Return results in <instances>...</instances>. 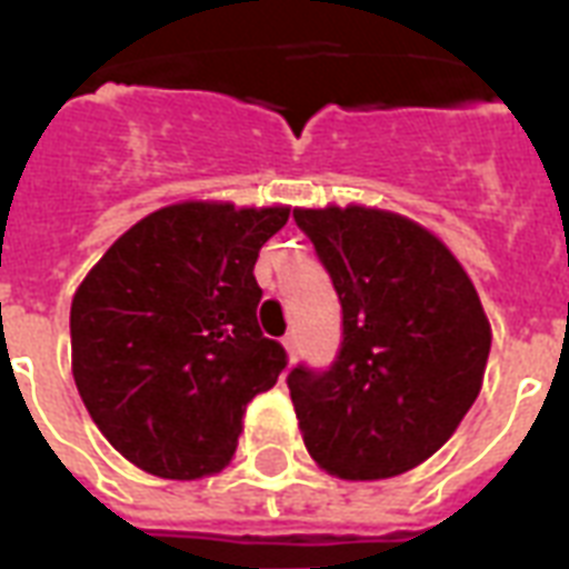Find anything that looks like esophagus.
I'll use <instances>...</instances> for the list:
<instances>
[{
    "label": "esophagus",
    "mask_w": 569,
    "mask_h": 569,
    "mask_svg": "<svg viewBox=\"0 0 569 569\" xmlns=\"http://www.w3.org/2000/svg\"><path fill=\"white\" fill-rule=\"evenodd\" d=\"M283 348H286V355H289V363H292L295 355H298V337H295V333H289V337L283 339Z\"/></svg>",
    "instance_id": "1"
}]
</instances>
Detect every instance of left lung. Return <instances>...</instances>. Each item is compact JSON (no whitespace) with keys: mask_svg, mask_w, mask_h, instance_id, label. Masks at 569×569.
<instances>
[{"mask_svg":"<svg viewBox=\"0 0 569 569\" xmlns=\"http://www.w3.org/2000/svg\"><path fill=\"white\" fill-rule=\"evenodd\" d=\"M342 303L337 360L286 383L303 446L330 476L375 481L428 460L485 380L490 321L451 250L366 206L295 209Z\"/></svg>","mask_w":569,"mask_h":569,"instance_id":"1","label":"left lung"}]
</instances>
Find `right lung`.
I'll return each mask as SVG.
<instances>
[{
	"instance_id": "add662e5",
	"label": "right lung",
	"mask_w": 569,
	"mask_h": 569,
	"mask_svg": "<svg viewBox=\"0 0 569 569\" xmlns=\"http://www.w3.org/2000/svg\"><path fill=\"white\" fill-rule=\"evenodd\" d=\"M289 206H164L129 227L76 289L73 378L88 413L150 476H212L230 463L241 416L286 369L262 337L259 248Z\"/></svg>"
}]
</instances>
